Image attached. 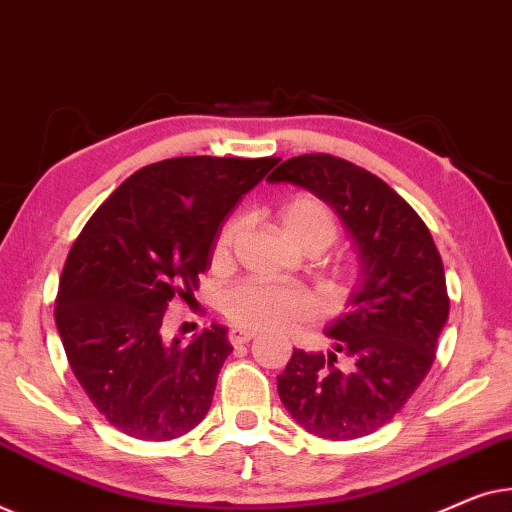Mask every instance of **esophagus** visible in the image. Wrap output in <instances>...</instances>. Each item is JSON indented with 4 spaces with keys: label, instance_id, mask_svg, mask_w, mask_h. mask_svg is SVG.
Listing matches in <instances>:
<instances>
[{
    "label": "esophagus",
    "instance_id": "1",
    "mask_svg": "<svg viewBox=\"0 0 512 512\" xmlns=\"http://www.w3.org/2000/svg\"><path fill=\"white\" fill-rule=\"evenodd\" d=\"M255 336H257L255 331H248V329H241V327L229 329V343H232V345H246V343L253 341Z\"/></svg>",
    "mask_w": 512,
    "mask_h": 512
}]
</instances>
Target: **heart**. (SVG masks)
I'll return each instance as SVG.
<instances>
[{"instance_id": "b5f03b06", "label": "heart", "mask_w": 512, "mask_h": 512, "mask_svg": "<svg viewBox=\"0 0 512 512\" xmlns=\"http://www.w3.org/2000/svg\"><path fill=\"white\" fill-rule=\"evenodd\" d=\"M280 222H283L287 236L297 246L318 243V246L327 248L336 239L338 232L334 211L325 201L313 197V194H299V197L287 199L280 206ZM241 229L243 218H239V215L225 222L218 239H215V262H222V259L229 257ZM222 311L241 329L278 331L318 318L320 299L301 285L243 280V283L229 287L225 292Z\"/></svg>"}]
</instances>
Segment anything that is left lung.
I'll use <instances>...</instances> for the list:
<instances>
[{"instance_id":"1","label":"left lung","mask_w":512,"mask_h":512,"mask_svg":"<svg viewBox=\"0 0 512 512\" xmlns=\"http://www.w3.org/2000/svg\"><path fill=\"white\" fill-rule=\"evenodd\" d=\"M266 181L306 187L327 201L359 255L355 290L327 327L334 350H294L278 376L280 401L320 438L369 436L399 413L434 364L450 313L443 259L420 215L348 160L290 157Z\"/></svg>"}]
</instances>
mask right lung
I'll return each mask as SVG.
<instances>
[{"label": "right lung", "mask_w": 512, "mask_h": 512, "mask_svg": "<svg viewBox=\"0 0 512 512\" xmlns=\"http://www.w3.org/2000/svg\"><path fill=\"white\" fill-rule=\"evenodd\" d=\"M278 157H171L115 190L64 262L55 325L69 366L122 434L171 441L204 420L232 352L227 327L167 343L169 301L192 299L222 222Z\"/></svg>", "instance_id": "obj_1"}]
</instances>
